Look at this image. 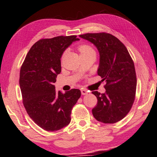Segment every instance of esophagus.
<instances>
[{"label": "esophagus", "instance_id": "34e87169", "mask_svg": "<svg viewBox=\"0 0 157 157\" xmlns=\"http://www.w3.org/2000/svg\"><path fill=\"white\" fill-rule=\"evenodd\" d=\"M81 92H82V94L83 95H87L88 94V91L86 90H81Z\"/></svg>", "mask_w": 157, "mask_h": 157}]
</instances>
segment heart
I'll use <instances>...</instances> for the list:
<instances>
[{
    "label": "heart",
    "mask_w": 157,
    "mask_h": 157,
    "mask_svg": "<svg viewBox=\"0 0 157 157\" xmlns=\"http://www.w3.org/2000/svg\"><path fill=\"white\" fill-rule=\"evenodd\" d=\"M78 50L82 56L88 55H95V52L94 48L90 45H87V44H83V45L79 46L78 48Z\"/></svg>",
    "instance_id": "obj_1"
}]
</instances>
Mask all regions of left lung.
<instances>
[{"label":"left lung","mask_w":157,"mask_h":157,"mask_svg":"<svg viewBox=\"0 0 157 157\" xmlns=\"http://www.w3.org/2000/svg\"><path fill=\"white\" fill-rule=\"evenodd\" d=\"M79 36L97 48L99 53L98 74L106 82L105 93L92 92L98 99L92 113L98 121L117 123L127 115L135 101L136 78L133 61L127 48L113 35L87 33Z\"/></svg>","instance_id":"obj_1"}]
</instances>
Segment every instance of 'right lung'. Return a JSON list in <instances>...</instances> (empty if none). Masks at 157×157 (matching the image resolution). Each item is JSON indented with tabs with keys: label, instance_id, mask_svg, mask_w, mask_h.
Instances as JSON below:
<instances>
[{
	"label": "right lung",
	"instance_id": "right-lung-1",
	"mask_svg": "<svg viewBox=\"0 0 157 157\" xmlns=\"http://www.w3.org/2000/svg\"><path fill=\"white\" fill-rule=\"evenodd\" d=\"M76 36L38 40L31 47L20 71L19 84L27 113L47 131H55L70 123L72 108L81 96L78 89L56 93L54 83L61 72L63 52Z\"/></svg>",
	"mask_w": 157,
	"mask_h": 157
}]
</instances>
